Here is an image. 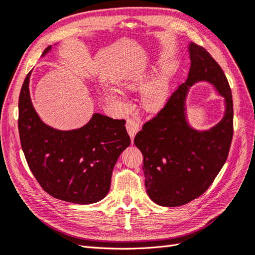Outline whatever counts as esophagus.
Here are the masks:
<instances>
[{
    "label": "esophagus",
    "mask_w": 255,
    "mask_h": 255,
    "mask_svg": "<svg viewBox=\"0 0 255 255\" xmlns=\"http://www.w3.org/2000/svg\"><path fill=\"white\" fill-rule=\"evenodd\" d=\"M126 127L129 134V137H131L133 140L135 135H136V133L139 131V123L136 120H134V119H128Z\"/></svg>",
    "instance_id": "1"
}]
</instances>
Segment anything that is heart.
I'll list each match as a JSON object with an SVG mask.
<instances>
[{
	"label": "heart",
	"mask_w": 255,
	"mask_h": 255,
	"mask_svg": "<svg viewBox=\"0 0 255 255\" xmlns=\"http://www.w3.org/2000/svg\"><path fill=\"white\" fill-rule=\"evenodd\" d=\"M139 83V81H128L126 82V86L134 87ZM112 96L118 99H122V95L116 89L110 90ZM168 97V87L161 77H157L148 84L143 94V103L147 109L157 110L165 105Z\"/></svg>",
	"instance_id": "1"
}]
</instances>
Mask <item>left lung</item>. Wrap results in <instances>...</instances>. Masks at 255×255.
Returning <instances> with one entry per match:
<instances>
[{"label":"left lung","mask_w":255,"mask_h":255,"mask_svg":"<svg viewBox=\"0 0 255 255\" xmlns=\"http://www.w3.org/2000/svg\"><path fill=\"white\" fill-rule=\"evenodd\" d=\"M189 52L188 80L134 138L144 156L147 194L166 207L184 205L211 186L227 160L234 134L233 95L224 71L203 47L191 42ZM197 81L211 82L225 98L224 118L206 131L194 130L186 120V96Z\"/></svg>","instance_id":"8db88e82"}]
</instances>
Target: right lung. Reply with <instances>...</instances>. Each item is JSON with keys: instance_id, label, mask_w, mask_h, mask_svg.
Instances as JSON below:
<instances>
[{"instance_id": "obj_1", "label": "right lung", "mask_w": 255, "mask_h": 255, "mask_svg": "<svg viewBox=\"0 0 255 255\" xmlns=\"http://www.w3.org/2000/svg\"><path fill=\"white\" fill-rule=\"evenodd\" d=\"M51 50L49 46L42 56ZM27 74L18 100V131L28 166L51 196L75 204L99 202L110 190L113 167L131 144L126 120L94 113L84 127L61 131L44 124L33 108Z\"/></svg>"}]
</instances>
